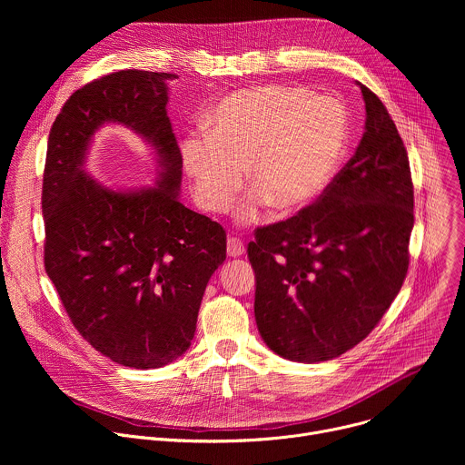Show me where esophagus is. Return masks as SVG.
Wrapping results in <instances>:
<instances>
[{
	"label": "esophagus",
	"mask_w": 465,
	"mask_h": 465,
	"mask_svg": "<svg viewBox=\"0 0 465 465\" xmlns=\"http://www.w3.org/2000/svg\"><path fill=\"white\" fill-rule=\"evenodd\" d=\"M226 252L230 257H239L244 253V242L237 237H228V242H226Z\"/></svg>",
	"instance_id": "obj_1"
}]
</instances>
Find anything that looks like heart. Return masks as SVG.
<instances>
[{"label": "heart", "mask_w": 465, "mask_h": 465, "mask_svg": "<svg viewBox=\"0 0 465 465\" xmlns=\"http://www.w3.org/2000/svg\"><path fill=\"white\" fill-rule=\"evenodd\" d=\"M208 134L182 145L183 169L203 208L224 213L242 185L253 189L237 210L252 223L271 204L278 213L311 206L333 182L350 142V115L335 99L302 86H253L219 101Z\"/></svg>", "instance_id": "obj_1"}]
</instances>
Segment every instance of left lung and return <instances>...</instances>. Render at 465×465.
<instances>
[{
  "label": "left lung",
  "instance_id": "left-lung-1",
  "mask_svg": "<svg viewBox=\"0 0 465 465\" xmlns=\"http://www.w3.org/2000/svg\"><path fill=\"white\" fill-rule=\"evenodd\" d=\"M362 140L318 201L255 230V323L296 362L341 357L379 323L409 271L414 185L407 149L381 99L361 84Z\"/></svg>",
  "mask_w": 465,
  "mask_h": 465
}]
</instances>
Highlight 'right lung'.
Masks as SVG:
<instances>
[{"mask_svg":"<svg viewBox=\"0 0 465 465\" xmlns=\"http://www.w3.org/2000/svg\"><path fill=\"white\" fill-rule=\"evenodd\" d=\"M174 79L123 70L77 90L51 126L44 169L45 272L83 339L136 370L189 350L206 285L226 259L223 226L178 198L182 154L165 110ZM108 122L152 145L156 186L112 190L85 173Z\"/></svg>","mask_w":465,"mask_h":465,"instance_id":"obj_1","label":"right lung"}]
</instances>
